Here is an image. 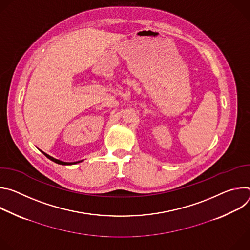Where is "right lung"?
I'll list each match as a JSON object with an SVG mask.
<instances>
[{
    "mask_svg": "<svg viewBox=\"0 0 250 250\" xmlns=\"http://www.w3.org/2000/svg\"><path fill=\"white\" fill-rule=\"evenodd\" d=\"M48 159H50V160H52L53 162H55V163H58V164H62V165H69V164H73V163H71V162H63V161H60V160H58V159H55V158H53V157H51L50 155H48V154H46V153H44V152H42ZM79 162V161H78ZM75 163V162H74Z\"/></svg>",
    "mask_w": 250,
    "mask_h": 250,
    "instance_id": "right-lung-1",
    "label": "right lung"
}]
</instances>
